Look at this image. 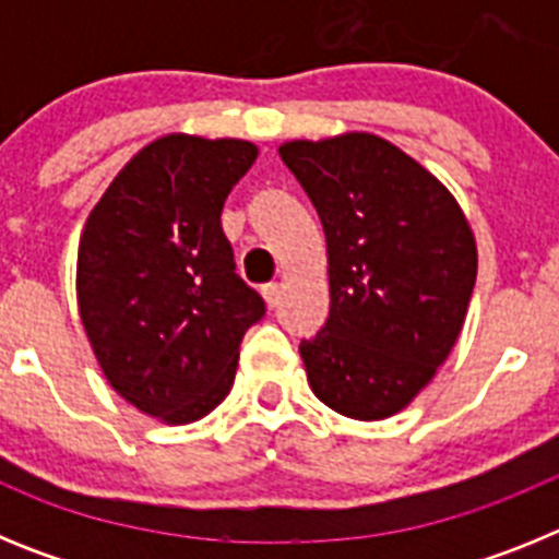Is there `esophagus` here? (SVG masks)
Masks as SVG:
<instances>
[{
  "instance_id": "obj_1",
  "label": "esophagus",
  "mask_w": 559,
  "mask_h": 559,
  "mask_svg": "<svg viewBox=\"0 0 559 559\" xmlns=\"http://www.w3.org/2000/svg\"><path fill=\"white\" fill-rule=\"evenodd\" d=\"M263 299L269 308H276L280 305V299H283V285H276V283H269L263 288Z\"/></svg>"
}]
</instances>
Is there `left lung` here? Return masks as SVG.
I'll return each instance as SVG.
<instances>
[{
    "mask_svg": "<svg viewBox=\"0 0 559 559\" xmlns=\"http://www.w3.org/2000/svg\"><path fill=\"white\" fill-rule=\"evenodd\" d=\"M280 156L328 240L330 316L299 344L310 389L349 419L394 417L462 333L478 269L471 224L431 170L374 133L290 140Z\"/></svg>",
    "mask_w": 559,
    "mask_h": 559,
    "instance_id": "1",
    "label": "left lung"
}]
</instances>
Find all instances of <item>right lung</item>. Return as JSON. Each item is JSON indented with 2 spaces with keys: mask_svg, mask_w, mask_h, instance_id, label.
Returning a JSON list of instances; mask_svg holds the SVG:
<instances>
[{
  "mask_svg": "<svg viewBox=\"0 0 559 559\" xmlns=\"http://www.w3.org/2000/svg\"><path fill=\"white\" fill-rule=\"evenodd\" d=\"M246 140L167 133L131 156L78 243V313L111 389L167 426L231 392L263 299L235 274L221 210L257 159Z\"/></svg>",
  "mask_w": 559,
  "mask_h": 559,
  "instance_id": "add662e5",
  "label": "right lung"
}]
</instances>
